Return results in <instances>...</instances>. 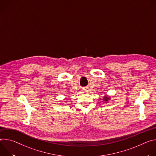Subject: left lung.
Masks as SVG:
<instances>
[{"mask_svg": "<svg viewBox=\"0 0 156 156\" xmlns=\"http://www.w3.org/2000/svg\"><path fill=\"white\" fill-rule=\"evenodd\" d=\"M109 98H110L109 97H108V96H105L103 98V100H104V101H107L109 100Z\"/></svg>", "mask_w": 156, "mask_h": 156, "instance_id": "1", "label": "left lung"}]
</instances>
